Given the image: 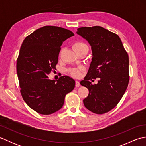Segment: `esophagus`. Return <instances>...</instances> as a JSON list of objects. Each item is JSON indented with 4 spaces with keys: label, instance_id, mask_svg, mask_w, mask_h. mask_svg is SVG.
I'll return each instance as SVG.
<instances>
[{
    "label": "esophagus",
    "instance_id": "34e87169",
    "mask_svg": "<svg viewBox=\"0 0 146 146\" xmlns=\"http://www.w3.org/2000/svg\"><path fill=\"white\" fill-rule=\"evenodd\" d=\"M80 82L78 81H76L75 82V86H76V87H78V86H80Z\"/></svg>",
    "mask_w": 146,
    "mask_h": 146
}]
</instances>
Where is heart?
<instances>
[{
    "label": "heart",
    "mask_w": 146,
    "mask_h": 146,
    "mask_svg": "<svg viewBox=\"0 0 146 146\" xmlns=\"http://www.w3.org/2000/svg\"><path fill=\"white\" fill-rule=\"evenodd\" d=\"M73 48L74 51L75 52L78 51L80 49H82L83 48H88V46L86 45L85 43L81 41H78L74 43L73 45ZM82 69H80V68H74V69H72L70 71V75L73 77H78L80 75V71Z\"/></svg>",
    "instance_id": "heart-1"
}]
</instances>
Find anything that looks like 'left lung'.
I'll list each match as a JSON object with an SVG mask.
<instances>
[{"label": "left lung", "mask_w": 146, "mask_h": 146, "mask_svg": "<svg viewBox=\"0 0 146 146\" xmlns=\"http://www.w3.org/2000/svg\"><path fill=\"white\" fill-rule=\"evenodd\" d=\"M76 33L87 40L93 54L87 75L80 82L89 90L83 104L93 113H107L117 106L128 86V54L119 36L101 26L80 27ZM96 78L98 83L92 85L90 81Z\"/></svg>", "instance_id": "8db88e82"}]
</instances>
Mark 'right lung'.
Instances as JSON below:
<instances>
[{"label": "right lung", "instance_id": "right-lung-1", "mask_svg": "<svg viewBox=\"0 0 146 146\" xmlns=\"http://www.w3.org/2000/svg\"><path fill=\"white\" fill-rule=\"evenodd\" d=\"M74 36L71 31L46 26L24 39L16 69L20 92L28 106L38 113L49 115L63 107L65 96L75 88V80L63 76L56 82L48 75L58 63L63 42Z\"/></svg>", "mask_w": 146, "mask_h": 146}]
</instances>
